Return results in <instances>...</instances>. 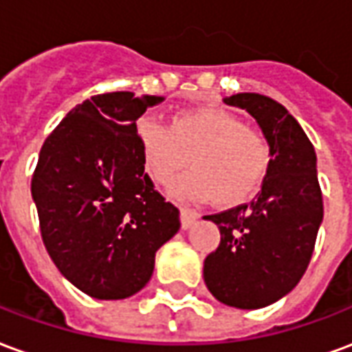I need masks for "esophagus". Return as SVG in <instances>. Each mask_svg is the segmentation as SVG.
I'll use <instances>...</instances> for the list:
<instances>
[{"mask_svg":"<svg viewBox=\"0 0 352 352\" xmlns=\"http://www.w3.org/2000/svg\"><path fill=\"white\" fill-rule=\"evenodd\" d=\"M196 219H198V213H196V211L186 209V207H181V226H183V230L190 228L192 224L196 222Z\"/></svg>","mask_w":352,"mask_h":352,"instance_id":"obj_1","label":"esophagus"}]
</instances>
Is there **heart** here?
Listing matches in <instances>:
<instances>
[{
	"label": "heart",
	"mask_w": 352,
	"mask_h": 352,
	"mask_svg": "<svg viewBox=\"0 0 352 352\" xmlns=\"http://www.w3.org/2000/svg\"><path fill=\"white\" fill-rule=\"evenodd\" d=\"M138 141L146 173L166 186L190 160L194 173L171 186L177 198L209 201L234 209L251 201L270 169V145L260 131L222 109L198 107L169 118L168 128L143 118Z\"/></svg>",
	"instance_id": "b5f03b06"
}]
</instances>
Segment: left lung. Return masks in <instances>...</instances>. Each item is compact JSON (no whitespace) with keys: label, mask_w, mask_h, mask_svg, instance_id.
Masks as SVG:
<instances>
[{"label":"left lung","mask_w":352,"mask_h":352,"mask_svg":"<svg viewBox=\"0 0 352 352\" xmlns=\"http://www.w3.org/2000/svg\"><path fill=\"white\" fill-rule=\"evenodd\" d=\"M224 101L256 118L272 160L251 204L206 217L221 230V243L204 262V279L219 302L260 309L288 294L309 265L322 222L317 156L302 126L272 98L245 92Z\"/></svg>","instance_id":"8db88e82"}]
</instances>
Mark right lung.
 I'll return each mask as SVG.
<instances>
[{
  "mask_svg": "<svg viewBox=\"0 0 352 352\" xmlns=\"http://www.w3.org/2000/svg\"><path fill=\"white\" fill-rule=\"evenodd\" d=\"M164 98L92 96L45 139L32 177L45 249L85 294L122 300L145 287L179 209L145 173L135 120Z\"/></svg>",
  "mask_w": 352,
  "mask_h": 352,
  "instance_id": "right-lung-1",
  "label": "right lung"
}]
</instances>
